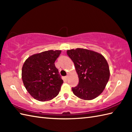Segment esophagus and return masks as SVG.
<instances>
[{
	"label": "esophagus",
	"instance_id": "34e87169",
	"mask_svg": "<svg viewBox=\"0 0 132 132\" xmlns=\"http://www.w3.org/2000/svg\"><path fill=\"white\" fill-rule=\"evenodd\" d=\"M64 78H65V79H66V80H68V76H66V77H64Z\"/></svg>",
	"mask_w": 132,
	"mask_h": 132
}]
</instances>
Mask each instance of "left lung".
<instances>
[{"instance_id": "1", "label": "left lung", "mask_w": 132, "mask_h": 132, "mask_svg": "<svg viewBox=\"0 0 132 132\" xmlns=\"http://www.w3.org/2000/svg\"><path fill=\"white\" fill-rule=\"evenodd\" d=\"M67 54L73 61L79 78L77 86L72 87L74 94L86 100L97 97L104 89L110 76L105 58L99 53L82 48L68 50Z\"/></svg>"}]
</instances>
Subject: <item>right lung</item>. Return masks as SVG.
Masks as SVG:
<instances>
[{"instance_id":"add662e5","label":"right lung","mask_w":132,"mask_h":132,"mask_svg":"<svg viewBox=\"0 0 132 132\" xmlns=\"http://www.w3.org/2000/svg\"><path fill=\"white\" fill-rule=\"evenodd\" d=\"M61 50H50L28 58L22 68V79L27 91L40 102L57 96L63 83L54 62Z\"/></svg>"}]
</instances>
